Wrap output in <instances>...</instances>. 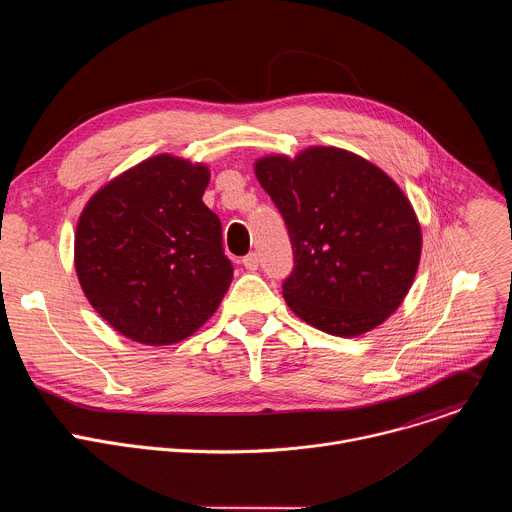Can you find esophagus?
Segmentation results:
<instances>
[{"instance_id":"34e87169","label":"esophagus","mask_w":512,"mask_h":512,"mask_svg":"<svg viewBox=\"0 0 512 512\" xmlns=\"http://www.w3.org/2000/svg\"><path fill=\"white\" fill-rule=\"evenodd\" d=\"M243 265H245V269L255 271V269L259 267V257H257V253H249V255H245V257H243Z\"/></svg>"}]
</instances>
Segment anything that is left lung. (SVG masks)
Segmentation results:
<instances>
[{
    "instance_id": "1",
    "label": "left lung",
    "mask_w": 512,
    "mask_h": 512,
    "mask_svg": "<svg viewBox=\"0 0 512 512\" xmlns=\"http://www.w3.org/2000/svg\"><path fill=\"white\" fill-rule=\"evenodd\" d=\"M294 249L283 298L334 336L383 324L403 302L421 257V227L403 190L377 166L338 148L255 164Z\"/></svg>"
}]
</instances>
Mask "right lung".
Wrapping results in <instances>:
<instances>
[{"label": "right lung", "instance_id": "1", "mask_svg": "<svg viewBox=\"0 0 512 512\" xmlns=\"http://www.w3.org/2000/svg\"><path fill=\"white\" fill-rule=\"evenodd\" d=\"M210 172L160 154L123 172L85 206L75 267L91 306L150 346L194 334L233 281L223 227L202 202Z\"/></svg>", "mask_w": 512, "mask_h": 512}]
</instances>
